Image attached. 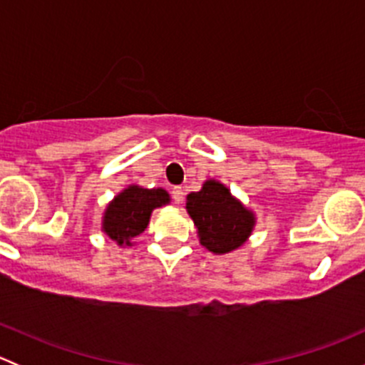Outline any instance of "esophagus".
I'll return each mask as SVG.
<instances>
[{
  "mask_svg": "<svg viewBox=\"0 0 365 365\" xmlns=\"http://www.w3.org/2000/svg\"><path fill=\"white\" fill-rule=\"evenodd\" d=\"M171 194H173V200H175V203H182V201H183V189H182V187H173Z\"/></svg>",
  "mask_w": 365,
  "mask_h": 365,
  "instance_id": "obj_1",
  "label": "esophagus"
}]
</instances>
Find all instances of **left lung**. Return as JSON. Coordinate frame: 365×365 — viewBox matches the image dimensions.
Masks as SVG:
<instances>
[{
	"label": "left lung",
	"mask_w": 365,
	"mask_h": 365,
	"mask_svg": "<svg viewBox=\"0 0 365 365\" xmlns=\"http://www.w3.org/2000/svg\"><path fill=\"white\" fill-rule=\"evenodd\" d=\"M187 212L197 226L201 244L215 254L240 247L254 226L252 213L215 180H208L200 192L187 196Z\"/></svg>",
	"instance_id": "8db88e82"
}]
</instances>
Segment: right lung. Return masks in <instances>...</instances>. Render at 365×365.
Returning <instances> with one entry per match:
<instances>
[{
    "instance_id": "add662e5",
    "label": "right lung",
    "mask_w": 365,
    "mask_h": 365,
    "mask_svg": "<svg viewBox=\"0 0 365 365\" xmlns=\"http://www.w3.org/2000/svg\"><path fill=\"white\" fill-rule=\"evenodd\" d=\"M169 196L162 189H141L128 187L118 194L108 206L104 215V231L111 240L120 245L130 244L132 238L141 235L148 226L152 210L165 205Z\"/></svg>"
}]
</instances>
